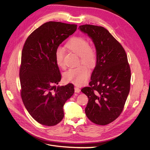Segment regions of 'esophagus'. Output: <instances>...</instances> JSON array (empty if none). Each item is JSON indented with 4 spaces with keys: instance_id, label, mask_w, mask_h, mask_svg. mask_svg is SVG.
I'll return each mask as SVG.
<instances>
[{
    "instance_id": "34e87169",
    "label": "esophagus",
    "mask_w": 150,
    "mask_h": 150,
    "mask_svg": "<svg viewBox=\"0 0 150 150\" xmlns=\"http://www.w3.org/2000/svg\"><path fill=\"white\" fill-rule=\"evenodd\" d=\"M80 92V89L78 87L75 88V92L76 93H79Z\"/></svg>"
}]
</instances>
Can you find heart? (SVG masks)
Masks as SVG:
<instances>
[{
	"instance_id": "heart-1",
	"label": "heart",
	"mask_w": 150,
	"mask_h": 150,
	"mask_svg": "<svg viewBox=\"0 0 150 150\" xmlns=\"http://www.w3.org/2000/svg\"><path fill=\"white\" fill-rule=\"evenodd\" d=\"M68 50L79 55L80 61L83 64L93 68L97 62V51L95 47L89 45L85 38L76 36L71 38L66 45ZM64 50L58 47L54 52V58L57 65L60 67L64 66ZM90 75L89 68L84 65L71 68L64 73L66 81L76 86H82L88 80Z\"/></svg>"
}]
</instances>
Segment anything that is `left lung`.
I'll list each match as a JSON object with an SVG mask.
<instances>
[{"label":"left lung","instance_id":"left-lung-1","mask_svg":"<svg viewBox=\"0 0 150 150\" xmlns=\"http://www.w3.org/2000/svg\"><path fill=\"white\" fill-rule=\"evenodd\" d=\"M95 45L97 62L89 87L81 92L88 97L85 113L93 123L106 125L122 113L130 89L131 70L123 47L103 27L78 28Z\"/></svg>","mask_w":150,"mask_h":150}]
</instances>
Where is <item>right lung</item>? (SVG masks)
Wrapping results in <instances>:
<instances>
[{
    "label": "right lung",
    "instance_id": "1",
    "mask_svg": "<svg viewBox=\"0 0 150 150\" xmlns=\"http://www.w3.org/2000/svg\"><path fill=\"white\" fill-rule=\"evenodd\" d=\"M75 24L50 21L36 29L23 47L19 78L22 100L28 113L43 125L59 123L63 107L74 93L72 83L58 86L61 75L54 52L76 31Z\"/></svg>",
    "mask_w": 150,
    "mask_h": 150
}]
</instances>
